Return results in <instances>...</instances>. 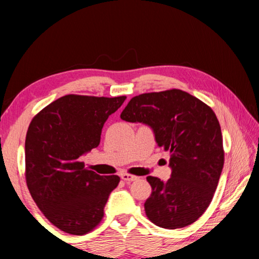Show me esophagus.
Masks as SVG:
<instances>
[{"label":"esophagus","mask_w":259,"mask_h":259,"mask_svg":"<svg viewBox=\"0 0 259 259\" xmlns=\"http://www.w3.org/2000/svg\"><path fill=\"white\" fill-rule=\"evenodd\" d=\"M121 178L123 179V181H125V182H134V181H137L138 179V177L137 176H134V175H131V174H126V172H123V174H121Z\"/></svg>","instance_id":"1"}]
</instances>
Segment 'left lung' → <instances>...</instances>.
<instances>
[{
  "label": "left lung",
  "mask_w": 259,
  "mask_h": 259,
  "mask_svg": "<svg viewBox=\"0 0 259 259\" xmlns=\"http://www.w3.org/2000/svg\"><path fill=\"white\" fill-rule=\"evenodd\" d=\"M121 119L150 125L157 145L170 153L168 182L146 178L152 186L144 204L147 218L168 230L198 221L211 202L224 165L221 124L211 107L170 89L131 98Z\"/></svg>",
  "instance_id": "left-lung-1"
}]
</instances>
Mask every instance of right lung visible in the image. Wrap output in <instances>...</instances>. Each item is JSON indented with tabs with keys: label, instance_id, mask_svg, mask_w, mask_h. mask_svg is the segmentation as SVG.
Here are the masks:
<instances>
[{
	"label": "right lung",
	"instance_id": "right-lung-1",
	"mask_svg": "<svg viewBox=\"0 0 259 259\" xmlns=\"http://www.w3.org/2000/svg\"><path fill=\"white\" fill-rule=\"evenodd\" d=\"M66 95L30 121L25 140V177L30 195L51 224L83 235L99 225L108 195L120 183L84 168L81 155L97 147L104 123L125 100Z\"/></svg>",
	"mask_w": 259,
	"mask_h": 259
}]
</instances>
